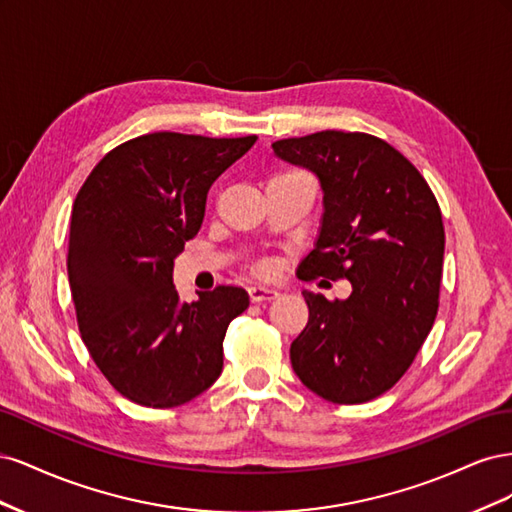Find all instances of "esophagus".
Wrapping results in <instances>:
<instances>
[{
	"label": "esophagus",
	"instance_id": "1",
	"mask_svg": "<svg viewBox=\"0 0 512 512\" xmlns=\"http://www.w3.org/2000/svg\"><path fill=\"white\" fill-rule=\"evenodd\" d=\"M247 294H250V301L252 303H260V301H273L280 297V292L267 288V286H250L247 288Z\"/></svg>",
	"mask_w": 512,
	"mask_h": 512
}]
</instances>
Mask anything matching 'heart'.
<instances>
[{
    "label": "heart",
    "instance_id": "1",
    "mask_svg": "<svg viewBox=\"0 0 512 512\" xmlns=\"http://www.w3.org/2000/svg\"><path fill=\"white\" fill-rule=\"evenodd\" d=\"M273 271V267L269 265V262H262V265H258V273L260 275H269Z\"/></svg>",
    "mask_w": 512,
    "mask_h": 512
}]
</instances>
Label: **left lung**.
<instances>
[{
  "instance_id": "left-lung-1",
  "label": "left lung",
  "mask_w": 512,
  "mask_h": 512,
  "mask_svg": "<svg viewBox=\"0 0 512 512\" xmlns=\"http://www.w3.org/2000/svg\"><path fill=\"white\" fill-rule=\"evenodd\" d=\"M318 177L322 218L299 280L352 284L329 301L303 290L309 318L290 346L294 374L333 404L376 399L406 374L438 314L444 226L438 200L401 153L363 132L275 141Z\"/></svg>"
}]
</instances>
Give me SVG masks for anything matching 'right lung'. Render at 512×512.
Returning <instances> with one entry per match:
<instances>
[{
	"label": "right lung",
	"mask_w": 512,
	"mask_h": 512,
	"mask_svg": "<svg viewBox=\"0 0 512 512\" xmlns=\"http://www.w3.org/2000/svg\"><path fill=\"white\" fill-rule=\"evenodd\" d=\"M256 136L153 132L108 151L76 194L68 280L83 342L134 404L175 408L220 378L224 335L250 297L218 286L185 303L175 258L198 235L207 192Z\"/></svg>",
	"instance_id": "add662e5"
}]
</instances>
